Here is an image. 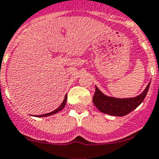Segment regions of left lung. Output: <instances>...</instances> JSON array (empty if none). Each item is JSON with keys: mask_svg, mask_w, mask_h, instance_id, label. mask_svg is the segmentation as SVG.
<instances>
[{"mask_svg": "<svg viewBox=\"0 0 159 159\" xmlns=\"http://www.w3.org/2000/svg\"><path fill=\"white\" fill-rule=\"evenodd\" d=\"M149 85L150 82L141 94L130 98H116L107 97L95 86V93L93 98V102L95 107L103 113L115 116H123L130 113V111L136 108L144 101Z\"/></svg>", "mask_w": 159, "mask_h": 159, "instance_id": "1", "label": "left lung"}]
</instances>
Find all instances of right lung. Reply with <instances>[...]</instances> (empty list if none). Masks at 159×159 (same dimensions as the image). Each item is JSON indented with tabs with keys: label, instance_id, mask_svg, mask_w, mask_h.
I'll return each instance as SVG.
<instances>
[{
	"label": "right lung",
	"instance_id": "right-lung-1",
	"mask_svg": "<svg viewBox=\"0 0 159 159\" xmlns=\"http://www.w3.org/2000/svg\"><path fill=\"white\" fill-rule=\"evenodd\" d=\"M66 100H67V96H66V97H65L64 101L62 102V103L61 104V106H59V107L56 109L55 111H52V112H49V113L43 114V115H37L36 116H39V117H43V116H48L52 115V114H55V113H57V112H58V111H61L62 109L64 108V107L66 106Z\"/></svg>",
	"mask_w": 159,
	"mask_h": 159
}]
</instances>
